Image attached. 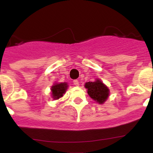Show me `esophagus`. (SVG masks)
I'll list each match as a JSON object with an SVG mask.
<instances>
[{
  "label": "esophagus",
  "instance_id": "1",
  "mask_svg": "<svg viewBox=\"0 0 153 153\" xmlns=\"http://www.w3.org/2000/svg\"><path fill=\"white\" fill-rule=\"evenodd\" d=\"M74 85H75V86H79V81L77 80V79H75V80H74Z\"/></svg>",
  "mask_w": 153,
  "mask_h": 153
}]
</instances>
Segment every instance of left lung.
Masks as SVG:
<instances>
[{"mask_svg":"<svg viewBox=\"0 0 153 153\" xmlns=\"http://www.w3.org/2000/svg\"><path fill=\"white\" fill-rule=\"evenodd\" d=\"M85 87L87 89L89 96L100 104L103 103L109 97V89L100 79H96L94 82H87L85 83Z\"/></svg>","mask_w":153,"mask_h":153,"instance_id":"8db88e82","label":"left lung"}]
</instances>
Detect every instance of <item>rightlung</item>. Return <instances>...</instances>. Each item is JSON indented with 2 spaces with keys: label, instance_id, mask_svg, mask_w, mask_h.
<instances>
[{
  "label": "right lung",
  "instance_id": "right-lung-1",
  "mask_svg": "<svg viewBox=\"0 0 153 153\" xmlns=\"http://www.w3.org/2000/svg\"><path fill=\"white\" fill-rule=\"evenodd\" d=\"M68 85L67 83H60L53 84L51 87V93H52V97L54 100H58L62 97L63 94L67 90Z\"/></svg>",
  "mask_w": 153,
  "mask_h": 153
}]
</instances>
